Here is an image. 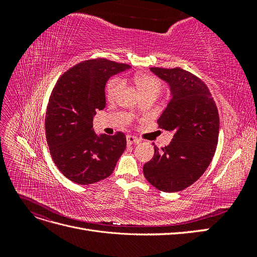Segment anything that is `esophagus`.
Returning <instances> with one entry per match:
<instances>
[{"label":"esophagus","mask_w":257,"mask_h":257,"mask_svg":"<svg viewBox=\"0 0 257 257\" xmlns=\"http://www.w3.org/2000/svg\"><path fill=\"white\" fill-rule=\"evenodd\" d=\"M126 143L127 145H133V144H138L139 143V139L136 138L135 136H132V135H127L126 136Z\"/></svg>","instance_id":"obj_1"}]
</instances>
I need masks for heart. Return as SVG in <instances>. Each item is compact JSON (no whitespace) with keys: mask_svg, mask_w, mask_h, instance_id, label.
Returning a JSON list of instances; mask_svg holds the SVG:
<instances>
[{"mask_svg":"<svg viewBox=\"0 0 257 257\" xmlns=\"http://www.w3.org/2000/svg\"><path fill=\"white\" fill-rule=\"evenodd\" d=\"M125 81H126L125 78H122V79L114 78L108 82L107 88H106V96L108 100L113 102V100L118 97L119 93L122 90L123 82ZM133 83L139 94H141V96L145 94L159 95V93L161 91L160 81L155 78L154 76H151V75H147V74L136 75L133 78Z\"/></svg>","mask_w":257,"mask_h":257,"instance_id":"b5f03b06","label":"heart"}]
</instances>
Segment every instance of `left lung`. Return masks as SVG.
Segmentation results:
<instances>
[{
  "label": "left lung",
  "instance_id": "obj_1",
  "mask_svg": "<svg viewBox=\"0 0 257 257\" xmlns=\"http://www.w3.org/2000/svg\"><path fill=\"white\" fill-rule=\"evenodd\" d=\"M150 71L169 87V103L158 123L173 132L174 138L161 150L154 146L144 175L160 191H182L198 180L213 159L219 112L208 87L195 75L179 67H151Z\"/></svg>",
  "mask_w": 257,
  "mask_h": 257
}]
</instances>
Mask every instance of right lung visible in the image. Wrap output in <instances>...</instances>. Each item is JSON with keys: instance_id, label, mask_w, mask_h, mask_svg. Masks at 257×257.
<instances>
[{"instance_id": "add662e5", "label": "right lung", "mask_w": 257, "mask_h": 257, "mask_svg": "<svg viewBox=\"0 0 257 257\" xmlns=\"http://www.w3.org/2000/svg\"><path fill=\"white\" fill-rule=\"evenodd\" d=\"M131 66L106 59L83 61L60 77L46 111V138L54 164L82 185L109 177L126 148L121 132L97 135L93 118L106 106L108 79Z\"/></svg>"}]
</instances>
